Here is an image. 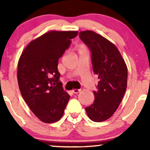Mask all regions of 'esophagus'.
Instances as JSON below:
<instances>
[{
    "label": "esophagus",
    "instance_id": "obj_1",
    "mask_svg": "<svg viewBox=\"0 0 150 150\" xmlns=\"http://www.w3.org/2000/svg\"><path fill=\"white\" fill-rule=\"evenodd\" d=\"M80 91H81L80 89H73V90H72V92L73 93H78Z\"/></svg>",
    "mask_w": 150,
    "mask_h": 150
}]
</instances>
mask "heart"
Instances as JSON below:
<instances>
[{
	"label": "heart",
	"instance_id": "b5f03b06",
	"mask_svg": "<svg viewBox=\"0 0 150 150\" xmlns=\"http://www.w3.org/2000/svg\"><path fill=\"white\" fill-rule=\"evenodd\" d=\"M81 49H83V46H81Z\"/></svg>",
	"mask_w": 150,
	"mask_h": 150
}]
</instances>
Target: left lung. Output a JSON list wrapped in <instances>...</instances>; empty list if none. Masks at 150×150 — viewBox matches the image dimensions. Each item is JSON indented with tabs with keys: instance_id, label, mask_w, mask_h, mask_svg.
Segmentation results:
<instances>
[{
	"instance_id": "left-lung-1",
	"label": "left lung",
	"mask_w": 150,
	"mask_h": 150,
	"mask_svg": "<svg viewBox=\"0 0 150 150\" xmlns=\"http://www.w3.org/2000/svg\"><path fill=\"white\" fill-rule=\"evenodd\" d=\"M79 37L91 53L93 72L99 79L93 91V103L85 108L94 122H102L112 116L125 94L128 69L117 47L93 31L79 33Z\"/></svg>"
}]
</instances>
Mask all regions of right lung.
<instances>
[{"label":"right lung","mask_w":150,"mask_h":150,"mask_svg":"<svg viewBox=\"0 0 150 150\" xmlns=\"http://www.w3.org/2000/svg\"><path fill=\"white\" fill-rule=\"evenodd\" d=\"M78 31H49L30 42L18 62L21 94L35 115L46 123L58 121L69 95L59 81V59L69 48Z\"/></svg>","instance_id":"obj_1"}]
</instances>
